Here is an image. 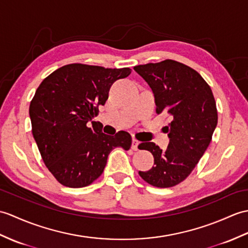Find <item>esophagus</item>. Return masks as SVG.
I'll return each mask as SVG.
<instances>
[{"label": "esophagus", "mask_w": 248, "mask_h": 248, "mask_svg": "<svg viewBox=\"0 0 248 248\" xmlns=\"http://www.w3.org/2000/svg\"><path fill=\"white\" fill-rule=\"evenodd\" d=\"M138 145H140V141H138L136 138H133V140H132V146H131L132 150H134V151L138 150Z\"/></svg>", "instance_id": "obj_1"}]
</instances>
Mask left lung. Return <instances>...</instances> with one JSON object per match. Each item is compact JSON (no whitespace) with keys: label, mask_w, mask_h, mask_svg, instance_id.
<instances>
[{"label":"left lung","mask_w":248,"mask_h":248,"mask_svg":"<svg viewBox=\"0 0 248 248\" xmlns=\"http://www.w3.org/2000/svg\"><path fill=\"white\" fill-rule=\"evenodd\" d=\"M134 71L152 89L156 113L171 119L165 126L170 138L166 150L154 142L138 146L154 157L152 168L138 174L154 187H173L191 173L211 141L217 124L214 94L197 71L174 60L137 65Z\"/></svg>","instance_id":"8db88e82"}]
</instances>
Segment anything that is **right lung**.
Listing matches in <instances>:
<instances>
[{"instance_id": "1", "label": "right lung", "mask_w": 248, "mask_h": 248, "mask_svg": "<svg viewBox=\"0 0 248 248\" xmlns=\"http://www.w3.org/2000/svg\"><path fill=\"white\" fill-rule=\"evenodd\" d=\"M131 72L129 67L72 63L51 73L39 85L30 106L31 132L45 166L61 185H91L102 174L114 148H131L128 132L106 135L92 122L99 106L106 103L113 82Z\"/></svg>"}]
</instances>
